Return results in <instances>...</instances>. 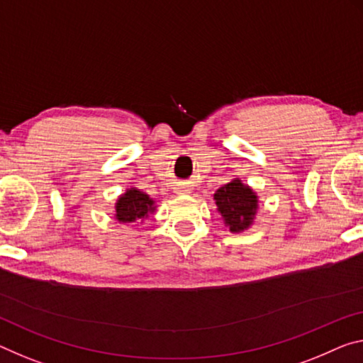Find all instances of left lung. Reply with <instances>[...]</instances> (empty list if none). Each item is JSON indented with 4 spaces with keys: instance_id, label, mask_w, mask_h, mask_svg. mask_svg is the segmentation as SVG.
Returning <instances> with one entry per match:
<instances>
[{
    "instance_id": "1",
    "label": "left lung",
    "mask_w": 363,
    "mask_h": 363,
    "mask_svg": "<svg viewBox=\"0 0 363 363\" xmlns=\"http://www.w3.org/2000/svg\"><path fill=\"white\" fill-rule=\"evenodd\" d=\"M215 202L224 224H228L229 231L233 233H240L249 228L258 208L255 192L250 187L244 186L239 179L224 184L223 187L218 189Z\"/></svg>"
}]
</instances>
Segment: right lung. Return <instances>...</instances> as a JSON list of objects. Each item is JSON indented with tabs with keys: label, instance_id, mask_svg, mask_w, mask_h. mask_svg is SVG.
Segmentation results:
<instances>
[{
	"label": "right lung",
	"instance_id": "add662e5",
	"mask_svg": "<svg viewBox=\"0 0 363 363\" xmlns=\"http://www.w3.org/2000/svg\"><path fill=\"white\" fill-rule=\"evenodd\" d=\"M153 200L139 189H129L124 195H121L116 203V220L119 223H132L135 220H143L148 213H153Z\"/></svg>",
	"mask_w": 363,
	"mask_h": 363
}]
</instances>
